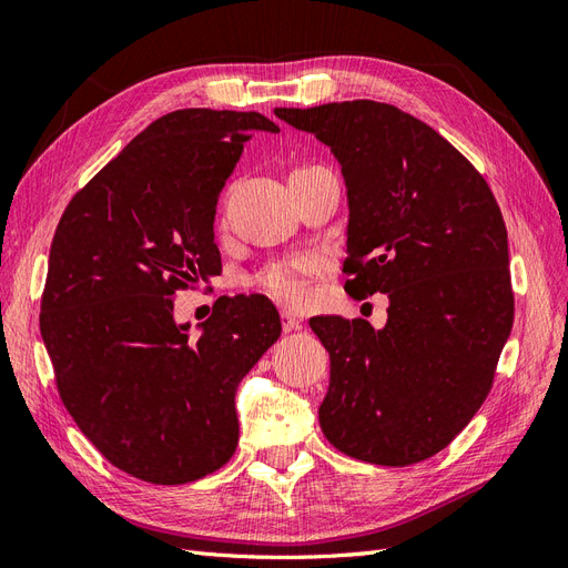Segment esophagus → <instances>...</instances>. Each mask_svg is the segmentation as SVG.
<instances>
[{
    "mask_svg": "<svg viewBox=\"0 0 568 568\" xmlns=\"http://www.w3.org/2000/svg\"><path fill=\"white\" fill-rule=\"evenodd\" d=\"M282 329L288 334V332H298L303 329V322L298 315L288 313V311H282Z\"/></svg>",
    "mask_w": 568,
    "mask_h": 568,
    "instance_id": "1",
    "label": "esophagus"
}]
</instances>
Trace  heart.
Listing matches in <instances>:
<instances>
[{"instance_id":"1","label":"heart","mask_w":568,"mask_h":568,"mask_svg":"<svg viewBox=\"0 0 568 568\" xmlns=\"http://www.w3.org/2000/svg\"><path fill=\"white\" fill-rule=\"evenodd\" d=\"M303 170V168H296ZM294 170V173H296ZM320 267L315 257H298V261L272 265L257 274V284H261L272 298H277L284 305H301L307 298V284L305 277Z\"/></svg>"}]
</instances>
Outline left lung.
Wrapping results in <instances>:
<instances>
[{
    "mask_svg": "<svg viewBox=\"0 0 568 568\" xmlns=\"http://www.w3.org/2000/svg\"><path fill=\"white\" fill-rule=\"evenodd\" d=\"M332 149L348 189L346 291L388 294V320L315 317L329 353L320 426L343 455L434 457L471 422L514 322L507 227L488 182L443 136L390 104L274 109Z\"/></svg>",
    "mask_w": 568,
    "mask_h": 568,
    "instance_id": "left-lung-1",
    "label": "left lung"
}]
</instances>
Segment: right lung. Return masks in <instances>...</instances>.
Returning <instances> with one entry per match:
<instances>
[{
	"label": "right lung",
	"instance_id": "1",
	"mask_svg": "<svg viewBox=\"0 0 568 568\" xmlns=\"http://www.w3.org/2000/svg\"><path fill=\"white\" fill-rule=\"evenodd\" d=\"M255 111H173L68 203L49 251L40 332L68 415L113 467L156 486L227 464L239 382L282 334L265 296L217 298L201 336L173 296L220 274L217 196Z\"/></svg>",
	"mask_w": 568,
	"mask_h": 568
}]
</instances>
